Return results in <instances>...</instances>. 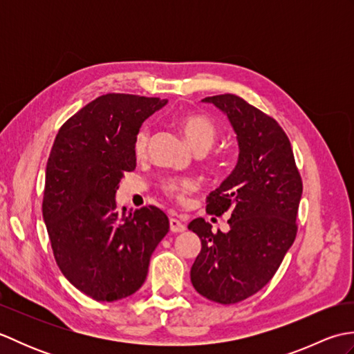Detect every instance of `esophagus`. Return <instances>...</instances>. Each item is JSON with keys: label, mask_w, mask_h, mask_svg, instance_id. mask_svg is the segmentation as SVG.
Wrapping results in <instances>:
<instances>
[{"label": "esophagus", "mask_w": 354, "mask_h": 354, "mask_svg": "<svg viewBox=\"0 0 354 354\" xmlns=\"http://www.w3.org/2000/svg\"><path fill=\"white\" fill-rule=\"evenodd\" d=\"M170 231L183 232V231H185V223L181 222L179 219H176V217H171V219H170Z\"/></svg>", "instance_id": "esophagus-1"}]
</instances>
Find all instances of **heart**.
<instances>
[{
	"instance_id": "b5f03b06",
	"label": "heart",
	"mask_w": 354,
	"mask_h": 354,
	"mask_svg": "<svg viewBox=\"0 0 354 354\" xmlns=\"http://www.w3.org/2000/svg\"><path fill=\"white\" fill-rule=\"evenodd\" d=\"M178 124L181 127L185 138L198 152H205L213 146L217 138L216 123L212 118L204 114H184L178 118ZM150 141V131L147 126H142L138 131L133 141V152L137 156H142L147 152ZM160 189L165 196L176 201L184 202L190 193L198 189V184L193 178L189 176H167L160 183Z\"/></svg>"
}]
</instances>
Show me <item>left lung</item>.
<instances>
[{"instance_id": "1", "label": "left lung", "mask_w": 354, "mask_h": 354, "mask_svg": "<svg viewBox=\"0 0 354 354\" xmlns=\"http://www.w3.org/2000/svg\"><path fill=\"white\" fill-rule=\"evenodd\" d=\"M225 114L239 140L231 175L207 196V213H230V231H212L198 217L189 230L201 239L192 283L219 304L250 298L270 281L297 237L303 179L290 141L275 120L236 94L205 97Z\"/></svg>"}]
</instances>
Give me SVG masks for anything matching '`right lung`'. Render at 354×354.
<instances>
[{"instance_id": "add662e5", "label": "right lung", "mask_w": 354, "mask_h": 354, "mask_svg": "<svg viewBox=\"0 0 354 354\" xmlns=\"http://www.w3.org/2000/svg\"><path fill=\"white\" fill-rule=\"evenodd\" d=\"M167 100L109 93L70 117L53 142L42 216L53 255L73 286L95 301H117L145 283L150 255L169 232L160 208L118 212L115 192L135 170L141 123Z\"/></svg>"}]
</instances>
